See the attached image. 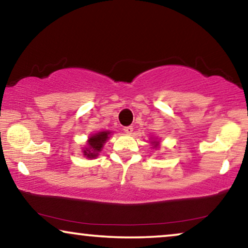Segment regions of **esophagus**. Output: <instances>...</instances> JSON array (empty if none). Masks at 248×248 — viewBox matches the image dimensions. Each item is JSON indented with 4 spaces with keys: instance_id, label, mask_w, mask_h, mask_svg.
I'll use <instances>...</instances> for the list:
<instances>
[{
    "instance_id": "34e87169",
    "label": "esophagus",
    "mask_w": 248,
    "mask_h": 248,
    "mask_svg": "<svg viewBox=\"0 0 248 248\" xmlns=\"http://www.w3.org/2000/svg\"><path fill=\"white\" fill-rule=\"evenodd\" d=\"M133 126H126V127H124V132L125 133H127V134H131L132 132H133Z\"/></svg>"
}]
</instances>
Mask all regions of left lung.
I'll return each instance as SVG.
<instances>
[{"mask_svg":"<svg viewBox=\"0 0 248 248\" xmlns=\"http://www.w3.org/2000/svg\"><path fill=\"white\" fill-rule=\"evenodd\" d=\"M152 144H154V148H158L159 142H157V141H154V142H152Z\"/></svg>","mask_w":248,"mask_h":248,"instance_id":"8db88e82","label":"left lung"}]
</instances>
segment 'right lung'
Instances as JSON below:
<instances>
[{
	"label": "right lung",
	"mask_w": 248,
	"mask_h": 248,
	"mask_svg": "<svg viewBox=\"0 0 248 248\" xmlns=\"http://www.w3.org/2000/svg\"><path fill=\"white\" fill-rule=\"evenodd\" d=\"M110 134L109 131H103L99 133L93 134L88 140V147L83 150V155L87 158H96L101 149L104 147V143H106L108 140V135Z\"/></svg>",
	"instance_id": "add662e5"
}]
</instances>
